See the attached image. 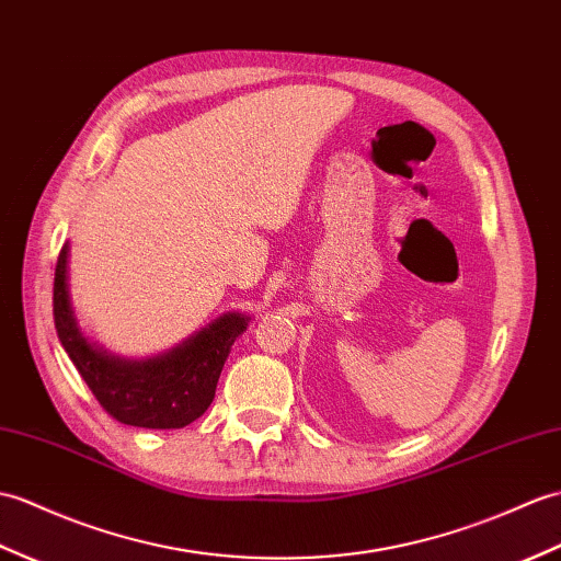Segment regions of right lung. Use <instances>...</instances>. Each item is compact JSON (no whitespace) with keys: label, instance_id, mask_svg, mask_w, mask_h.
<instances>
[{"label":"right lung","instance_id":"right-lung-1","mask_svg":"<svg viewBox=\"0 0 561 561\" xmlns=\"http://www.w3.org/2000/svg\"><path fill=\"white\" fill-rule=\"evenodd\" d=\"M55 328L76 370L112 419L134 427H184L210 407L231 344L249 328L241 312H227L167 354L146 360L112 356L90 344L69 298V243L55 270Z\"/></svg>","mask_w":561,"mask_h":561}]
</instances>
